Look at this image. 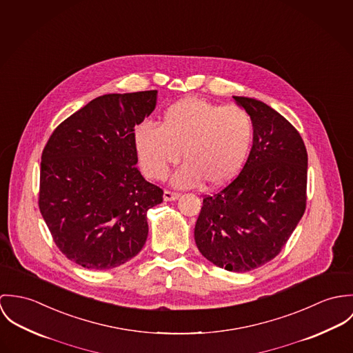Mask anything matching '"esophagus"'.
<instances>
[{
	"label": "esophagus",
	"mask_w": 353,
	"mask_h": 353,
	"mask_svg": "<svg viewBox=\"0 0 353 353\" xmlns=\"http://www.w3.org/2000/svg\"><path fill=\"white\" fill-rule=\"evenodd\" d=\"M180 197L179 192H172V191H163V200L165 201H172V200H176Z\"/></svg>",
	"instance_id": "obj_1"
}]
</instances>
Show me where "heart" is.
Listing matches in <instances>:
<instances>
[{
    "label": "heart",
    "mask_w": 353,
    "mask_h": 353,
    "mask_svg": "<svg viewBox=\"0 0 353 353\" xmlns=\"http://www.w3.org/2000/svg\"><path fill=\"white\" fill-rule=\"evenodd\" d=\"M253 121L238 105H218L187 97L169 105L159 127L143 123L134 131L141 168L150 179L162 180L183 154L173 184L191 188L203 183L218 187L230 183L249 156Z\"/></svg>",
    "instance_id": "obj_1"
}]
</instances>
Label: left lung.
<instances>
[{"label": "left lung", "mask_w": 353, "mask_h": 353, "mask_svg": "<svg viewBox=\"0 0 353 353\" xmlns=\"http://www.w3.org/2000/svg\"><path fill=\"white\" fill-rule=\"evenodd\" d=\"M253 121V146L241 173L205 196L196 221L200 253L233 272L274 259L306 210L307 152L296 128L265 103L234 96Z\"/></svg>", "instance_id": "1"}]
</instances>
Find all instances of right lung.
I'll return each mask as SVG.
<instances>
[{
  "instance_id": "add662e5",
  "label": "right lung",
  "mask_w": 353,
  "mask_h": 353,
  "mask_svg": "<svg viewBox=\"0 0 353 353\" xmlns=\"http://www.w3.org/2000/svg\"><path fill=\"white\" fill-rule=\"evenodd\" d=\"M156 104L157 90L100 96L44 146L40 212L58 249L83 268H117L146 242L148 211L163 191L135 166L134 128Z\"/></svg>"
}]
</instances>
